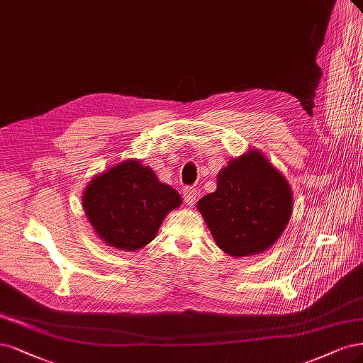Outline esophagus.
Here are the masks:
<instances>
[{
	"label": "esophagus",
	"instance_id": "esophagus-1",
	"mask_svg": "<svg viewBox=\"0 0 363 363\" xmlns=\"http://www.w3.org/2000/svg\"><path fill=\"white\" fill-rule=\"evenodd\" d=\"M183 198H184V203L187 206H194L195 201H196V191L194 189V187L187 186L183 189Z\"/></svg>",
	"mask_w": 363,
	"mask_h": 363
}]
</instances>
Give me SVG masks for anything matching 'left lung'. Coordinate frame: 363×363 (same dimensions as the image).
I'll list each match as a JSON object with an SVG mask.
<instances>
[{
    "label": "left lung",
    "instance_id": "1",
    "mask_svg": "<svg viewBox=\"0 0 363 363\" xmlns=\"http://www.w3.org/2000/svg\"><path fill=\"white\" fill-rule=\"evenodd\" d=\"M293 208L290 184L258 152L230 160L218 189L198 201L215 242L233 257L266 251L278 240Z\"/></svg>",
    "mask_w": 363,
    "mask_h": 363
}]
</instances>
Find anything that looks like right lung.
<instances>
[{
	"instance_id": "add662e5",
	"label": "right lung",
	"mask_w": 363,
	"mask_h": 363,
	"mask_svg": "<svg viewBox=\"0 0 363 363\" xmlns=\"http://www.w3.org/2000/svg\"><path fill=\"white\" fill-rule=\"evenodd\" d=\"M180 204V195L136 160L120 162L93 179L82 196L97 235L123 251H136L152 242L168 211Z\"/></svg>"
}]
</instances>
